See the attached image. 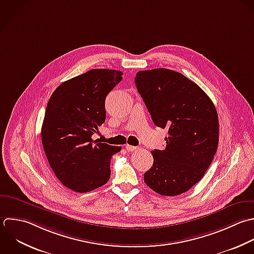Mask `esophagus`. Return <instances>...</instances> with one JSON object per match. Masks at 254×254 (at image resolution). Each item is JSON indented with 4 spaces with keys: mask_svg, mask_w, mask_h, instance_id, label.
<instances>
[{
    "mask_svg": "<svg viewBox=\"0 0 254 254\" xmlns=\"http://www.w3.org/2000/svg\"><path fill=\"white\" fill-rule=\"evenodd\" d=\"M126 149L128 151V152H131V151H134L137 149L136 146H132V145H129V144H127L126 145Z\"/></svg>",
    "mask_w": 254,
    "mask_h": 254,
    "instance_id": "34e87169",
    "label": "esophagus"
}]
</instances>
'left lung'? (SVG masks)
Listing matches in <instances>:
<instances>
[{
	"label": "left lung",
	"mask_w": 254,
	"mask_h": 254,
	"mask_svg": "<svg viewBox=\"0 0 254 254\" xmlns=\"http://www.w3.org/2000/svg\"><path fill=\"white\" fill-rule=\"evenodd\" d=\"M135 86L155 126L168 129L154 149L145 184L162 196L187 192L205 175L219 144V118L210 97L183 74L156 68L136 73Z\"/></svg>",
	"instance_id": "left-lung-1"
}]
</instances>
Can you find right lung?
I'll list each match as a JSON object with an SVG mask.
<instances>
[{
  "mask_svg": "<svg viewBox=\"0 0 254 254\" xmlns=\"http://www.w3.org/2000/svg\"><path fill=\"white\" fill-rule=\"evenodd\" d=\"M121 71L92 69L63 82L52 93L41 127L49 165L67 188L86 193L105 185L111 158L121 146L93 140L106 121L105 100L123 77Z\"/></svg>",
  "mask_w": 254,
  "mask_h": 254,
  "instance_id": "add662e5",
  "label": "right lung"
}]
</instances>
